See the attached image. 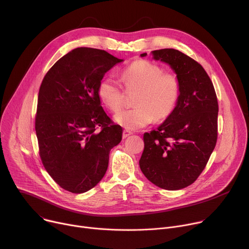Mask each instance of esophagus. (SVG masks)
I'll return each instance as SVG.
<instances>
[{"label":"esophagus","instance_id":"1","mask_svg":"<svg viewBox=\"0 0 249 249\" xmlns=\"http://www.w3.org/2000/svg\"><path fill=\"white\" fill-rule=\"evenodd\" d=\"M132 134V132L130 131V130H128V129H124V131H123V137L124 138H126L127 136H129V135H131Z\"/></svg>","mask_w":249,"mask_h":249}]
</instances>
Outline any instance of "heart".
<instances>
[{
    "mask_svg": "<svg viewBox=\"0 0 249 249\" xmlns=\"http://www.w3.org/2000/svg\"><path fill=\"white\" fill-rule=\"evenodd\" d=\"M121 81L126 92H135L132 109L123 111L115 121L128 129H137L154 120L167 119L177 106L181 85L178 77L171 72H163L162 67L145 59H138L126 66L121 73ZM97 94L102 104L113 113L124 106L125 94L112 77H104L98 84Z\"/></svg>",
    "mask_w": 249,
    "mask_h": 249,
    "instance_id": "obj_1",
    "label": "heart"
}]
</instances>
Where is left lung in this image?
Here are the masks:
<instances>
[{
  "instance_id": "obj_1",
  "label": "left lung",
  "mask_w": 249,
  "mask_h": 249,
  "mask_svg": "<svg viewBox=\"0 0 249 249\" xmlns=\"http://www.w3.org/2000/svg\"><path fill=\"white\" fill-rule=\"evenodd\" d=\"M153 55L174 70L181 92L176 108L164 123L144 133L139 165L156 186L180 190L197 179L215 148L217 96L203 67L190 56L174 49L154 51Z\"/></svg>"
}]
</instances>
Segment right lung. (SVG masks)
Instances as JSON below:
<instances>
[{"label":"right lung","mask_w":249,"mask_h":249,"mask_svg":"<svg viewBox=\"0 0 249 249\" xmlns=\"http://www.w3.org/2000/svg\"><path fill=\"white\" fill-rule=\"evenodd\" d=\"M105 51L78 48L46 74L38 95L35 129L39 154L51 177L64 190L82 194L96 186L123 128L103 110L97 87L122 62Z\"/></svg>","instance_id":"right-lung-1"}]
</instances>
